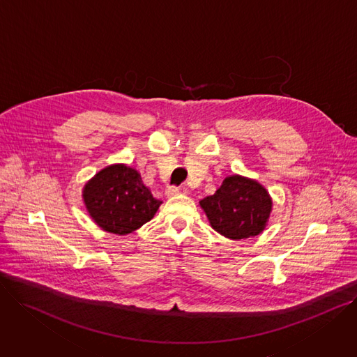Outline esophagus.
Masks as SVG:
<instances>
[{
    "instance_id": "34e87169",
    "label": "esophagus",
    "mask_w": 357,
    "mask_h": 357,
    "mask_svg": "<svg viewBox=\"0 0 357 357\" xmlns=\"http://www.w3.org/2000/svg\"><path fill=\"white\" fill-rule=\"evenodd\" d=\"M181 194H187V188L185 187H181V185L176 187V185H173V187H169L166 190V195L167 197H174V195H181Z\"/></svg>"
}]
</instances>
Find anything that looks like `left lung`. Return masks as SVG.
Instances as JSON below:
<instances>
[{"label": "left lung", "instance_id": "1", "mask_svg": "<svg viewBox=\"0 0 357 357\" xmlns=\"http://www.w3.org/2000/svg\"><path fill=\"white\" fill-rule=\"evenodd\" d=\"M211 227L229 240H244L261 234L272 210L266 190L241 176L227 177L221 187L200 202Z\"/></svg>", "mask_w": 357, "mask_h": 357}]
</instances>
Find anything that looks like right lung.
Returning a JSON list of instances; mask_svg holds the SVG:
<instances>
[{"label":"right lung","instance_id":"1","mask_svg":"<svg viewBox=\"0 0 357 357\" xmlns=\"http://www.w3.org/2000/svg\"><path fill=\"white\" fill-rule=\"evenodd\" d=\"M91 217L107 232L126 235L150 221L162 202L154 199L140 174L125 165L99 172L84 188Z\"/></svg>","mask_w":357,"mask_h":357}]
</instances>
